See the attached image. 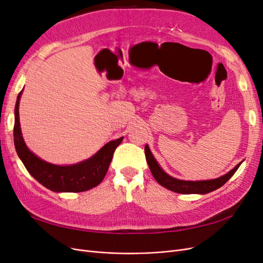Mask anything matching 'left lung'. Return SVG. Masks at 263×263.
<instances>
[{"mask_svg": "<svg viewBox=\"0 0 263 263\" xmlns=\"http://www.w3.org/2000/svg\"><path fill=\"white\" fill-rule=\"evenodd\" d=\"M145 155H146V160L148 162L149 169L151 173H153L155 180L159 183V184L170 191H173V192L181 193V194H206V193L212 192V191L217 190L220 186L224 185L225 183L234 176V173L241 164V162L238 163L234 169H232L228 173H226L225 176L214 179V180L183 181V180H178L176 178L170 177L169 174H166L160 168V165L158 164L155 157L153 156V154H151L148 145L145 146Z\"/></svg>", "mask_w": 263, "mask_h": 263, "instance_id": "1", "label": "left lung"}]
</instances>
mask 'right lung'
Listing matches in <instances>:
<instances>
[{"label": "right lung", "instance_id": "obj_1", "mask_svg": "<svg viewBox=\"0 0 263 263\" xmlns=\"http://www.w3.org/2000/svg\"><path fill=\"white\" fill-rule=\"evenodd\" d=\"M20 92L15 105L14 144L16 153L27 171L45 187L53 192H83L99 185L108 170L113 154L124 137L112 140L90 159L72 165H57L38 158L24 142L20 124Z\"/></svg>", "mask_w": 263, "mask_h": 263}]
</instances>
